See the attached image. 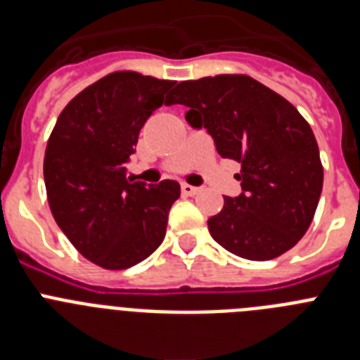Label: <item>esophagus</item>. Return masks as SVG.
<instances>
[{"mask_svg":"<svg viewBox=\"0 0 360 360\" xmlns=\"http://www.w3.org/2000/svg\"><path fill=\"white\" fill-rule=\"evenodd\" d=\"M182 193L186 196H195L200 193V187H195V186H189V184H182Z\"/></svg>","mask_w":360,"mask_h":360,"instance_id":"obj_1","label":"esophagus"}]
</instances>
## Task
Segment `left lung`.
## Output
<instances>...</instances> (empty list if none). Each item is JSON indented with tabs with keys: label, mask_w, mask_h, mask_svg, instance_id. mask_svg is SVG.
I'll return each mask as SVG.
<instances>
[{
	"label": "left lung",
	"mask_w": 360,
	"mask_h": 360,
	"mask_svg": "<svg viewBox=\"0 0 360 360\" xmlns=\"http://www.w3.org/2000/svg\"><path fill=\"white\" fill-rule=\"evenodd\" d=\"M165 104L189 108L187 122L207 129L219 157L241 164L243 193L224 196V209L207 219L216 243L252 262L290 250L310 227L323 191L319 148L303 115L243 73L178 82Z\"/></svg>",
	"instance_id": "obj_1"
}]
</instances>
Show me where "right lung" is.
<instances>
[{
  "label": "right lung",
  "instance_id": "obj_1",
  "mask_svg": "<svg viewBox=\"0 0 360 360\" xmlns=\"http://www.w3.org/2000/svg\"><path fill=\"white\" fill-rule=\"evenodd\" d=\"M174 81L113 72L77 94L57 119L44 151V186L53 219L95 265L124 270L165 238L180 184L131 182L126 162L146 120Z\"/></svg>",
  "mask_w": 360,
  "mask_h": 360
}]
</instances>
